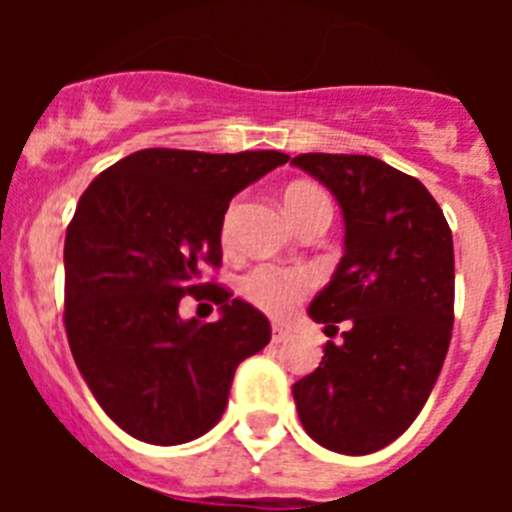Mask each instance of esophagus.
I'll return each instance as SVG.
<instances>
[{"label":"esophagus","instance_id":"34e87169","mask_svg":"<svg viewBox=\"0 0 512 512\" xmlns=\"http://www.w3.org/2000/svg\"><path fill=\"white\" fill-rule=\"evenodd\" d=\"M289 338V328H284V325H271V341L274 343H284Z\"/></svg>","mask_w":512,"mask_h":512}]
</instances>
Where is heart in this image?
Listing matches in <instances>:
<instances>
[{
	"instance_id": "1",
	"label": "heart",
	"mask_w": 512,
	"mask_h": 512,
	"mask_svg": "<svg viewBox=\"0 0 512 512\" xmlns=\"http://www.w3.org/2000/svg\"><path fill=\"white\" fill-rule=\"evenodd\" d=\"M284 207H287L292 223L300 225L315 210H330V200L323 189L312 187V184H292L284 192ZM235 215H238V205H230L223 217V241H230V235H233ZM310 289L312 277L307 271L282 269V266L271 264L256 266L241 279V295L253 307H259L261 312L274 315V318L287 315Z\"/></svg>"
}]
</instances>
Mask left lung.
<instances>
[{"mask_svg":"<svg viewBox=\"0 0 512 512\" xmlns=\"http://www.w3.org/2000/svg\"><path fill=\"white\" fill-rule=\"evenodd\" d=\"M292 164L333 192L346 223V253L307 312L336 333L348 323L292 387L297 415L325 449L372 454L408 431L441 374L454 325L451 228L415 176L379 158L302 153Z\"/></svg>","mask_w":512,"mask_h":512,"instance_id":"1","label":"left lung"}]
</instances>
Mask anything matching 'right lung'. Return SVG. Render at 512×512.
<instances>
[{
    "label": "right lung",
    "mask_w": 512,
    "mask_h": 512,
    "mask_svg": "<svg viewBox=\"0 0 512 512\" xmlns=\"http://www.w3.org/2000/svg\"><path fill=\"white\" fill-rule=\"evenodd\" d=\"M287 161L146 148L81 194L63 246V325L92 395L138 441L176 446L210 431L238 364L271 341L264 312L200 274L223 261L230 200ZM184 294L220 304L221 320L179 319Z\"/></svg>",
    "instance_id": "add662e5"
}]
</instances>
